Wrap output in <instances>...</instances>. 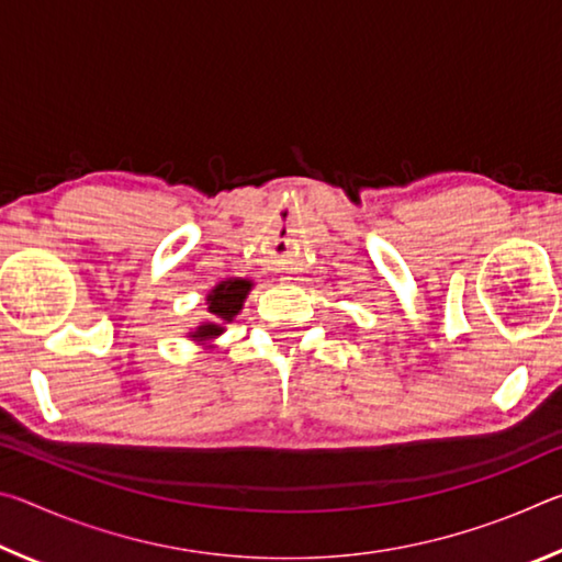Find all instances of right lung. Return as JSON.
I'll list each match as a JSON object with an SVG mask.
<instances>
[{
    "instance_id": "obj_1",
    "label": "right lung",
    "mask_w": 562,
    "mask_h": 562,
    "mask_svg": "<svg viewBox=\"0 0 562 562\" xmlns=\"http://www.w3.org/2000/svg\"><path fill=\"white\" fill-rule=\"evenodd\" d=\"M250 290H252V282L243 280V278L223 280L221 284H215L205 300L207 312L213 315V322H203V325L195 331H190V337H193L195 341H211L217 335H223V329H225L223 325L233 322L237 312L243 310V302Z\"/></svg>"
}]
</instances>
